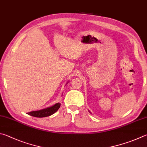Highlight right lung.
Returning a JSON list of instances; mask_svg holds the SVG:
<instances>
[{
    "label": "right lung",
    "instance_id": "1",
    "mask_svg": "<svg viewBox=\"0 0 147 147\" xmlns=\"http://www.w3.org/2000/svg\"><path fill=\"white\" fill-rule=\"evenodd\" d=\"M60 105L61 104L60 103H57L53 106L51 107H48L40 111L29 112L28 114L32 116L36 117V118H44V117L49 116L55 113L59 109Z\"/></svg>",
    "mask_w": 147,
    "mask_h": 147
}]
</instances>
